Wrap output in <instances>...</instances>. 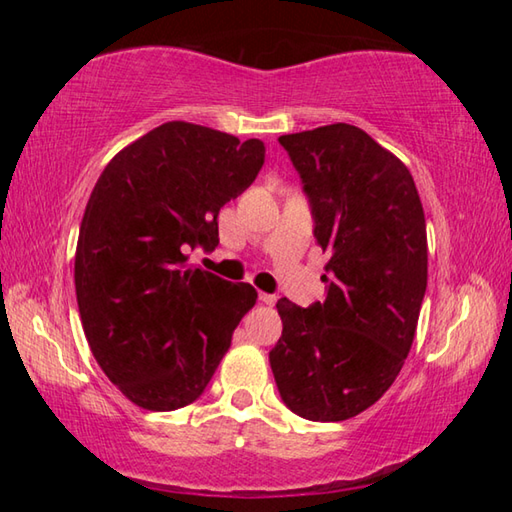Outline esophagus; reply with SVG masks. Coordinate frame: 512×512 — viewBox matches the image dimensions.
Instances as JSON below:
<instances>
[{
    "instance_id": "34e87169",
    "label": "esophagus",
    "mask_w": 512,
    "mask_h": 512,
    "mask_svg": "<svg viewBox=\"0 0 512 512\" xmlns=\"http://www.w3.org/2000/svg\"><path fill=\"white\" fill-rule=\"evenodd\" d=\"M275 296H273V293H264V291H259V302H262V305H268V307H271V305H275Z\"/></svg>"
}]
</instances>
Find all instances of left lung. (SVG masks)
I'll return each instance as SVG.
<instances>
[{"instance_id": "obj_1", "label": "left lung", "mask_w": 512, "mask_h": 512, "mask_svg": "<svg viewBox=\"0 0 512 512\" xmlns=\"http://www.w3.org/2000/svg\"><path fill=\"white\" fill-rule=\"evenodd\" d=\"M323 253L325 300H277L268 354L282 402L305 420L354 418L384 395L411 350L427 291V223L409 169L350 124L282 135Z\"/></svg>"}]
</instances>
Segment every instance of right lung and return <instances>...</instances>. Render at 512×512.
Here are the masks:
<instances>
[{
  "mask_svg": "<svg viewBox=\"0 0 512 512\" xmlns=\"http://www.w3.org/2000/svg\"><path fill=\"white\" fill-rule=\"evenodd\" d=\"M264 155L262 140L167 121L119 151L92 189L76 302L94 359L142 409L198 400L255 305L250 284L185 262L219 246L216 216L253 185Z\"/></svg>",
  "mask_w": 512,
  "mask_h": 512,
  "instance_id": "right-lung-1",
  "label": "right lung"
}]
</instances>
